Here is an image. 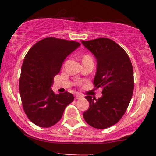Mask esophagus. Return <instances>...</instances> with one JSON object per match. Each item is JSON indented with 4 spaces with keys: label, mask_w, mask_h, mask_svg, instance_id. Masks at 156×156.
<instances>
[{
    "label": "esophagus",
    "mask_w": 156,
    "mask_h": 156,
    "mask_svg": "<svg viewBox=\"0 0 156 156\" xmlns=\"http://www.w3.org/2000/svg\"><path fill=\"white\" fill-rule=\"evenodd\" d=\"M81 97H82V96L80 95V94H76L75 97V100H78V99H81Z\"/></svg>",
    "instance_id": "1"
}]
</instances>
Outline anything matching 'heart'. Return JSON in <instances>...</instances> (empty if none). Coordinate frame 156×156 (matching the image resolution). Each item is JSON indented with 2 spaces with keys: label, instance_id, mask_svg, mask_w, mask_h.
<instances>
[{
  "label": "heart",
  "instance_id": "obj_1",
  "mask_svg": "<svg viewBox=\"0 0 156 156\" xmlns=\"http://www.w3.org/2000/svg\"><path fill=\"white\" fill-rule=\"evenodd\" d=\"M90 59H92V57H91L90 55L85 54V55H84V56H82V62H83V61L90 60ZM81 84H82V83H81V81H77V82H76V85H78V86H81Z\"/></svg>",
  "mask_w": 156,
  "mask_h": 156
}]
</instances>
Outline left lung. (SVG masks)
Here are the masks:
<instances>
[{
  "mask_svg": "<svg viewBox=\"0 0 156 156\" xmlns=\"http://www.w3.org/2000/svg\"><path fill=\"white\" fill-rule=\"evenodd\" d=\"M81 43L97 58L94 85L103 89V96L99 99L86 96L90 108L83 116L94 128H107L119 122L131 100L134 87L133 66L125 50L111 39L100 37Z\"/></svg>",
  "mask_w": 156,
  "mask_h": 156,
  "instance_id": "left-lung-1",
  "label": "left lung"
}]
</instances>
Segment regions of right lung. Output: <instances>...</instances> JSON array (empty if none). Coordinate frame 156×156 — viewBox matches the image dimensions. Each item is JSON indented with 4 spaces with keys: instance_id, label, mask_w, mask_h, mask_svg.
Instances as JSON below:
<instances>
[{
    "instance_id": "right-lung-1",
    "label": "right lung",
    "mask_w": 156,
    "mask_h": 156,
    "mask_svg": "<svg viewBox=\"0 0 156 156\" xmlns=\"http://www.w3.org/2000/svg\"><path fill=\"white\" fill-rule=\"evenodd\" d=\"M80 45L74 41L46 37L33 45L25 56L20 78V97L25 113L34 125H54L74 100L71 93L56 94L50 87L64 59Z\"/></svg>"
}]
</instances>
